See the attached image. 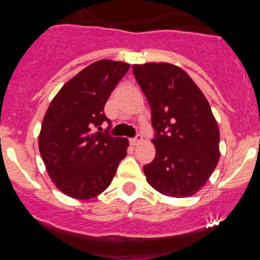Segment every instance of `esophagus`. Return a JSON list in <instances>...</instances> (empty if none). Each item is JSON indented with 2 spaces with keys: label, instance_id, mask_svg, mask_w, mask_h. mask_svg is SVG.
<instances>
[{
  "label": "esophagus",
  "instance_id": "obj_1",
  "mask_svg": "<svg viewBox=\"0 0 260 260\" xmlns=\"http://www.w3.org/2000/svg\"><path fill=\"white\" fill-rule=\"evenodd\" d=\"M141 142H142V135L139 134H138L135 138H132V139H130V144H132V146H138Z\"/></svg>",
  "mask_w": 260,
  "mask_h": 260
}]
</instances>
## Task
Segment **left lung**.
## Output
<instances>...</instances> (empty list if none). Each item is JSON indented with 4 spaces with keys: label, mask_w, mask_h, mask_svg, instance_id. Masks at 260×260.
<instances>
[{
    "label": "left lung",
    "mask_w": 260,
    "mask_h": 260,
    "mask_svg": "<svg viewBox=\"0 0 260 260\" xmlns=\"http://www.w3.org/2000/svg\"><path fill=\"white\" fill-rule=\"evenodd\" d=\"M156 132V156L144 165L161 194L187 198L206 185L220 158V132L207 99L186 71L167 62L133 65Z\"/></svg>",
    "instance_id": "8db88e82"
}]
</instances>
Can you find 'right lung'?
Segmentation results:
<instances>
[{
    "label": "right lung",
    "instance_id": "right-lung-1",
    "mask_svg": "<svg viewBox=\"0 0 260 260\" xmlns=\"http://www.w3.org/2000/svg\"><path fill=\"white\" fill-rule=\"evenodd\" d=\"M128 69L122 61L93 62L66 82L48 107L39 151L50 180L70 198L88 201L102 194L127 153L126 138L100 132L109 122L105 103Z\"/></svg>",
    "mask_w": 260,
    "mask_h": 260
}]
</instances>
